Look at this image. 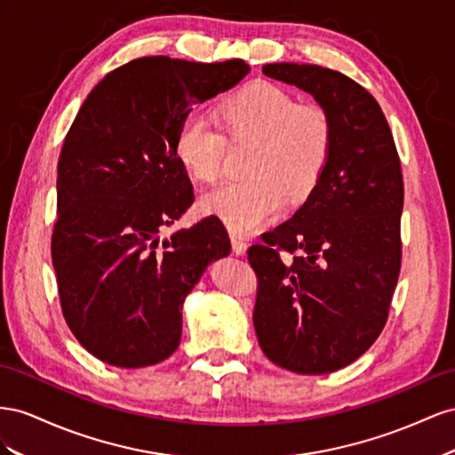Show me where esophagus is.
<instances>
[{
    "mask_svg": "<svg viewBox=\"0 0 455 455\" xmlns=\"http://www.w3.org/2000/svg\"><path fill=\"white\" fill-rule=\"evenodd\" d=\"M230 242H232V251H235L236 255H243L245 250H248V243H245V240L236 235L230 236Z\"/></svg>",
    "mask_w": 455,
    "mask_h": 455,
    "instance_id": "1",
    "label": "esophagus"
}]
</instances>
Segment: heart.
I'll return each mask as SVG.
<instances>
[{"mask_svg":"<svg viewBox=\"0 0 455 455\" xmlns=\"http://www.w3.org/2000/svg\"><path fill=\"white\" fill-rule=\"evenodd\" d=\"M220 122L232 139H255L248 173L202 198L204 210L238 235L275 220L285 202L313 190L331 150V122L316 105H297L288 91L255 82L220 105ZM225 137L202 110L188 112L175 135V156L204 183L220 175Z\"/></svg>","mask_w":455,"mask_h":455,"instance_id":"obj_1","label":"heart"}]
</instances>
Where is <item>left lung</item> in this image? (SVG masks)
<instances>
[{"mask_svg":"<svg viewBox=\"0 0 455 455\" xmlns=\"http://www.w3.org/2000/svg\"><path fill=\"white\" fill-rule=\"evenodd\" d=\"M331 122V150L307 202L248 250L259 278L253 326L268 360L295 373L348 366L378 339L400 272L404 183L381 107L345 74L265 64ZM280 251L294 257L285 262Z\"/></svg>","mask_w":455,"mask_h":455,"instance_id":"left-lung-1","label":"left lung"}]
</instances>
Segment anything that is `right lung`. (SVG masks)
Segmentation results:
<instances>
[{
    "label": "right lung",
    "instance_id": "right-lung-1",
    "mask_svg": "<svg viewBox=\"0 0 455 455\" xmlns=\"http://www.w3.org/2000/svg\"><path fill=\"white\" fill-rule=\"evenodd\" d=\"M240 59L142 57L107 74L64 139L51 257L64 320L91 355L145 368L175 353L183 305L230 253L217 217L162 238L194 202L175 135L196 102L248 76Z\"/></svg>",
    "mask_w": 455,
    "mask_h": 455
}]
</instances>
